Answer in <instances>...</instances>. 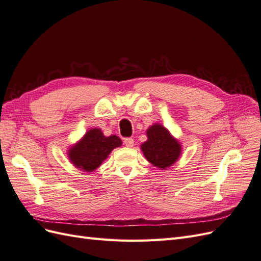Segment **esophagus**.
Wrapping results in <instances>:
<instances>
[{
  "mask_svg": "<svg viewBox=\"0 0 261 261\" xmlns=\"http://www.w3.org/2000/svg\"><path fill=\"white\" fill-rule=\"evenodd\" d=\"M124 145L126 147H133L134 146V139L133 138H125L124 139Z\"/></svg>",
  "mask_w": 261,
  "mask_h": 261,
  "instance_id": "1",
  "label": "esophagus"
}]
</instances>
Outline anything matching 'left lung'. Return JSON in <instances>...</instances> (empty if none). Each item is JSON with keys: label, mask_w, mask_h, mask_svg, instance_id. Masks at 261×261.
<instances>
[{"label": "left lung", "mask_w": 261, "mask_h": 261, "mask_svg": "<svg viewBox=\"0 0 261 261\" xmlns=\"http://www.w3.org/2000/svg\"><path fill=\"white\" fill-rule=\"evenodd\" d=\"M147 141L141 145L146 159L161 170L174 164L180 155L181 147L170 132L160 124H154L147 129Z\"/></svg>", "instance_id": "8db88e82"}]
</instances>
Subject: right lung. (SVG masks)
Listing matches in <instances>:
<instances>
[{
  "instance_id": "right-lung-1",
  "label": "right lung",
  "mask_w": 261,
  "mask_h": 261,
  "mask_svg": "<svg viewBox=\"0 0 261 261\" xmlns=\"http://www.w3.org/2000/svg\"><path fill=\"white\" fill-rule=\"evenodd\" d=\"M122 145L115 135L106 137L100 128H92L68 150V159L76 168L85 172L98 169L112 150Z\"/></svg>"
}]
</instances>
